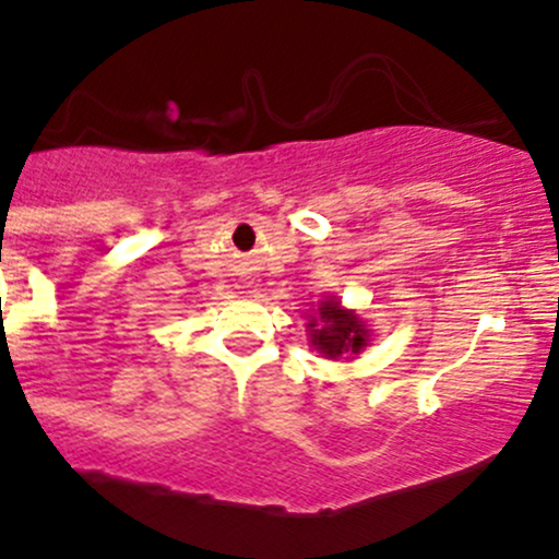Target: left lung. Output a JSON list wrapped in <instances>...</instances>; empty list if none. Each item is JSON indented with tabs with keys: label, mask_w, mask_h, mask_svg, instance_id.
Returning <instances> with one entry per match:
<instances>
[{
	"label": "left lung",
	"mask_w": 559,
	"mask_h": 559,
	"mask_svg": "<svg viewBox=\"0 0 559 559\" xmlns=\"http://www.w3.org/2000/svg\"><path fill=\"white\" fill-rule=\"evenodd\" d=\"M322 324L319 325L318 321ZM310 337H313V345L326 354L329 358L343 356V354H358V350L367 345V332H364L361 321L356 319L354 313L340 308L337 302H321L319 319H310Z\"/></svg>",
	"instance_id": "obj_1"
}]
</instances>
